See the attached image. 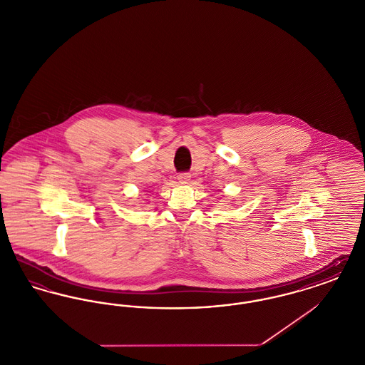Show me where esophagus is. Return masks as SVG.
Wrapping results in <instances>:
<instances>
[{
	"label": "esophagus",
	"mask_w": 365,
	"mask_h": 365,
	"mask_svg": "<svg viewBox=\"0 0 365 365\" xmlns=\"http://www.w3.org/2000/svg\"><path fill=\"white\" fill-rule=\"evenodd\" d=\"M190 176L189 173H180V174H178V179L180 183H187L190 180Z\"/></svg>",
	"instance_id": "1"
}]
</instances>
